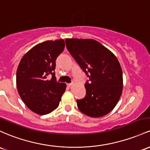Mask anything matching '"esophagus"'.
Segmentation results:
<instances>
[{
    "mask_svg": "<svg viewBox=\"0 0 150 150\" xmlns=\"http://www.w3.org/2000/svg\"><path fill=\"white\" fill-rule=\"evenodd\" d=\"M72 85H73V83H67V86H68V87H72Z\"/></svg>",
    "mask_w": 150,
    "mask_h": 150,
    "instance_id": "esophagus-1",
    "label": "esophagus"
}]
</instances>
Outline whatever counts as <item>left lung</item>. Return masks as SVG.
Returning <instances> with one entry per match:
<instances>
[{
	"label": "left lung",
	"instance_id": "1",
	"mask_svg": "<svg viewBox=\"0 0 150 150\" xmlns=\"http://www.w3.org/2000/svg\"><path fill=\"white\" fill-rule=\"evenodd\" d=\"M67 50L89 78L85 84L86 95L77 100L80 112L100 117L111 112L122 91V71L115 55L93 39L68 38Z\"/></svg>",
	"mask_w": 150,
	"mask_h": 150
}]
</instances>
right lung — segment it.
I'll return each instance as SVG.
<instances>
[{
	"label": "right lung",
	"mask_w": 150,
	"mask_h": 150,
	"mask_svg": "<svg viewBox=\"0 0 150 150\" xmlns=\"http://www.w3.org/2000/svg\"><path fill=\"white\" fill-rule=\"evenodd\" d=\"M64 48L62 39L41 42L25 54L18 67V92L26 106L38 115L56 109L65 91L66 85L57 82L55 73V61Z\"/></svg>",
	"instance_id": "1"
}]
</instances>
